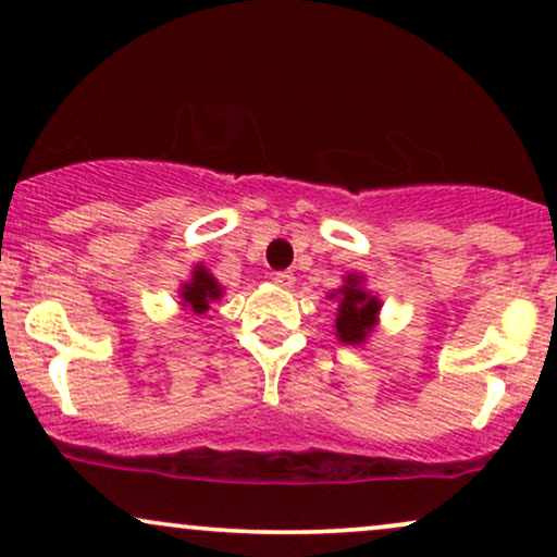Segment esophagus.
Wrapping results in <instances>:
<instances>
[{"label":"esophagus","mask_w":557,"mask_h":557,"mask_svg":"<svg viewBox=\"0 0 557 557\" xmlns=\"http://www.w3.org/2000/svg\"><path fill=\"white\" fill-rule=\"evenodd\" d=\"M274 283H277L280 287H293L296 277H293V272H277V274H274Z\"/></svg>","instance_id":"1"}]
</instances>
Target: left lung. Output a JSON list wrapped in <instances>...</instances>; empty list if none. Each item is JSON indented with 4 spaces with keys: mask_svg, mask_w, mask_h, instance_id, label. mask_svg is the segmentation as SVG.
Instances as JSON below:
<instances>
[{
    "mask_svg": "<svg viewBox=\"0 0 557 557\" xmlns=\"http://www.w3.org/2000/svg\"><path fill=\"white\" fill-rule=\"evenodd\" d=\"M330 298H337L335 335L341 337V343H367L369 332L376 324V314H380L382 304L372 293L363 290L361 274H345V285L341 290L330 293Z\"/></svg>",
    "mask_w": 557,
    "mask_h": 557,
    "instance_id": "1",
    "label": "left lung"
}]
</instances>
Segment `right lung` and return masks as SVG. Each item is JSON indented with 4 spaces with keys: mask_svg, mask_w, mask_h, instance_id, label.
I'll list each match as a JSON object with an SVG mask.
<instances>
[{
    "mask_svg": "<svg viewBox=\"0 0 557 557\" xmlns=\"http://www.w3.org/2000/svg\"><path fill=\"white\" fill-rule=\"evenodd\" d=\"M181 298L185 309L194 311V314H203L209 309V304L216 298H222V285L212 277V272L207 267L198 264L194 270V277L181 287Z\"/></svg>",
    "mask_w": 557,
    "mask_h": 557,
    "instance_id": "add662e5",
    "label": "right lung"
}]
</instances>
